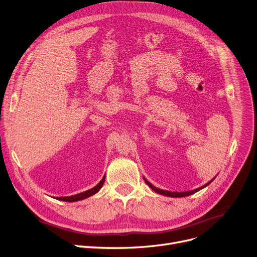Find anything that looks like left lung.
<instances>
[{"label":"left lung","instance_id":"8db88e82","mask_svg":"<svg viewBox=\"0 0 257 257\" xmlns=\"http://www.w3.org/2000/svg\"><path fill=\"white\" fill-rule=\"evenodd\" d=\"M215 179V178H214ZM214 179L211 180L210 182H208L207 184H205L204 186H202V187H200V188H197V189H194V190H190V191H185V192H172V191H168V190H163V189H159V188H156L155 186H153L151 183H149L146 179H145V181H146V183L150 186V187H151L155 192H157V193H161V194H164V196H167V197H173V198H182V197H187V196H190V194H192V193H194V192H197V191H199L200 189H202V188H204V187H206L207 185H209L211 182L214 181Z\"/></svg>","mask_w":257,"mask_h":257}]
</instances>
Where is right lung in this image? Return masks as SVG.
<instances>
[{"label": "right lung", "mask_w": 257, "mask_h": 257, "mask_svg": "<svg viewBox=\"0 0 257 257\" xmlns=\"http://www.w3.org/2000/svg\"><path fill=\"white\" fill-rule=\"evenodd\" d=\"M104 181H105V176H104V178L102 179V181H101L98 185L94 186V187H93L92 189H89V190L84 191V192L78 193V194H74V196H71V197H60V198H58V200H60V201H66V202H75V201H79V200L86 199V198L90 197V196H92V194L98 192V191L101 189L102 186H103Z\"/></svg>", "instance_id": "add662e5"}]
</instances>
